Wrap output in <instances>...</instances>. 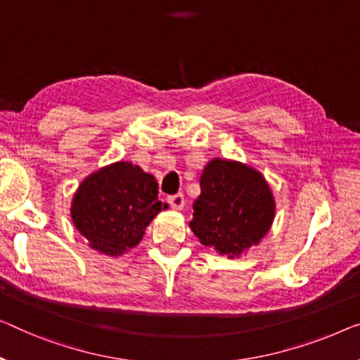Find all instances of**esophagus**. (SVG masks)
<instances>
[{
    "mask_svg": "<svg viewBox=\"0 0 360 360\" xmlns=\"http://www.w3.org/2000/svg\"><path fill=\"white\" fill-rule=\"evenodd\" d=\"M168 203L171 205V208H174V210H182V208H184L186 198L182 194H174L168 197Z\"/></svg>",
    "mask_w": 360,
    "mask_h": 360,
    "instance_id": "obj_1",
    "label": "esophagus"
}]
</instances>
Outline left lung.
<instances>
[{
    "label": "left lung",
    "instance_id": "obj_1",
    "mask_svg": "<svg viewBox=\"0 0 360 360\" xmlns=\"http://www.w3.org/2000/svg\"><path fill=\"white\" fill-rule=\"evenodd\" d=\"M273 217L275 200L259 171L219 158L205 166L191 221L203 245L233 259L259 244Z\"/></svg>",
    "mask_w": 360,
    "mask_h": 360
}]
</instances>
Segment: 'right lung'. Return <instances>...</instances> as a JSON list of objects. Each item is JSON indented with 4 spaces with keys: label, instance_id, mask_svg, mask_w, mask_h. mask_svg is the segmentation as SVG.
<instances>
[{
    "label": "right lung",
    "instance_id": "1",
    "mask_svg": "<svg viewBox=\"0 0 360 360\" xmlns=\"http://www.w3.org/2000/svg\"><path fill=\"white\" fill-rule=\"evenodd\" d=\"M158 182L142 168L117 162L90 174L74 195L71 217L90 248L121 255L141 243L162 208Z\"/></svg>",
    "mask_w": 360,
    "mask_h": 360
}]
</instances>
